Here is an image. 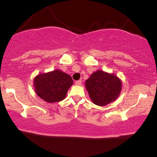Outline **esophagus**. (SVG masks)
Here are the masks:
<instances>
[{"instance_id": "obj_1", "label": "esophagus", "mask_w": 157, "mask_h": 157, "mask_svg": "<svg viewBox=\"0 0 157 157\" xmlns=\"http://www.w3.org/2000/svg\"><path fill=\"white\" fill-rule=\"evenodd\" d=\"M81 83H82V81H81V80H78V81H76V85L80 86V85H81Z\"/></svg>"}]
</instances>
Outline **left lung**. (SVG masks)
Wrapping results in <instances>:
<instances>
[{
  "instance_id": "left-lung-1",
  "label": "left lung",
  "mask_w": 157,
  "mask_h": 157,
  "mask_svg": "<svg viewBox=\"0 0 157 157\" xmlns=\"http://www.w3.org/2000/svg\"><path fill=\"white\" fill-rule=\"evenodd\" d=\"M86 87L94 104L105 106L119 97L121 81L115 75L97 71L86 81Z\"/></svg>"
}]
</instances>
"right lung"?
Listing matches in <instances>:
<instances>
[{
	"mask_svg": "<svg viewBox=\"0 0 157 157\" xmlns=\"http://www.w3.org/2000/svg\"><path fill=\"white\" fill-rule=\"evenodd\" d=\"M73 83L71 77L60 70L39 74L34 79V87L37 95L48 103L63 100Z\"/></svg>",
	"mask_w": 157,
	"mask_h": 157,
	"instance_id": "right-lung-1",
	"label": "right lung"
}]
</instances>
